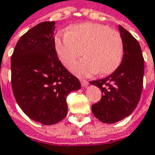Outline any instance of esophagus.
<instances>
[{
  "label": "esophagus",
  "mask_w": 155,
  "mask_h": 155,
  "mask_svg": "<svg viewBox=\"0 0 155 155\" xmlns=\"http://www.w3.org/2000/svg\"><path fill=\"white\" fill-rule=\"evenodd\" d=\"M81 85L83 87H87L88 86V84H89V82L86 80H84V79H81Z\"/></svg>",
  "instance_id": "obj_1"
}]
</instances>
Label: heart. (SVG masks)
<instances>
[{"mask_svg": "<svg viewBox=\"0 0 155 155\" xmlns=\"http://www.w3.org/2000/svg\"><path fill=\"white\" fill-rule=\"evenodd\" d=\"M55 51L65 67H69L82 53L84 55L85 58L71 67L78 76L89 77L98 71L108 75L116 71L122 62L123 41L116 29L85 22L70 27L65 34L56 37Z\"/></svg>", "mask_w": 155, "mask_h": 155, "instance_id": "b5f03b06", "label": "heart"}]
</instances>
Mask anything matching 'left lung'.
<instances>
[{"instance_id":"8db88e82","label":"left lung","mask_w":155,"mask_h":155,"mask_svg":"<svg viewBox=\"0 0 155 155\" xmlns=\"http://www.w3.org/2000/svg\"><path fill=\"white\" fill-rule=\"evenodd\" d=\"M118 27L123 41L121 64L107 78L90 82L102 91V98L91 110L104 123H115L129 116L140 101L143 87L144 58L140 44L124 27Z\"/></svg>"}]
</instances>
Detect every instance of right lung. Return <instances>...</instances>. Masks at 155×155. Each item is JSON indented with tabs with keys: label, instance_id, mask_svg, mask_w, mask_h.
Instances as JSON below:
<instances>
[{
	"label": "right lung",
	"instance_id": "obj_1",
	"mask_svg": "<svg viewBox=\"0 0 155 155\" xmlns=\"http://www.w3.org/2000/svg\"><path fill=\"white\" fill-rule=\"evenodd\" d=\"M54 30L55 21L36 25L21 36L11 57L15 100L28 117L44 125L58 123L66 116V97L81 88L78 78L57 56Z\"/></svg>",
	"mask_w": 155,
	"mask_h": 155
}]
</instances>
